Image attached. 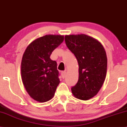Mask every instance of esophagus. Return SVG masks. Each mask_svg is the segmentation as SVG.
<instances>
[{
    "label": "esophagus",
    "mask_w": 127,
    "mask_h": 127,
    "mask_svg": "<svg viewBox=\"0 0 127 127\" xmlns=\"http://www.w3.org/2000/svg\"><path fill=\"white\" fill-rule=\"evenodd\" d=\"M65 74H66V72L65 71H63V72H61V76H62V78L64 79V78H65Z\"/></svg>",
    "instance_id": "34e87169"
}]
</instances>
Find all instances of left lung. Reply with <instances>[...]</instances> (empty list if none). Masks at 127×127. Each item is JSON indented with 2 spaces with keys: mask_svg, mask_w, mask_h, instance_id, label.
<instances>
[{
  "mask_svg": "<svg viewBox=\"0 0 127 127\" xmlns=\"http://www.w3.org/2000/svg\"><path fill=\"white\" fill-rule=\"evenodd\" d=\"M65 42L79 65V77L72 87L73 95L87 100L98 93L106 77L107 57L104 47L97 40L85 34L66 35Z\"/></svg>",
  "mask_w": 127,
  "mask_h": 127,
  "instance_id": "obj_1",
  "label": "left lung"
}]
</instances>
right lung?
<instances>
[{"instance_id": "right-lung-1", "label": "right lung", "mask_w": 127, "mask_h": 127, "mask_svg": "<svg viewBox=\"0 0 127 127\" xmlns=\"http://www.w3.org/2000/svg\"><path fill=\"white\" fill-rule=\"evenodd\" d=\"M64 41V36L38 38L26 49L21 62V76L28 94L36 101L46 102L54 95L60 83L57 63L50 57Z\"/></svg>"}]
</instances>
